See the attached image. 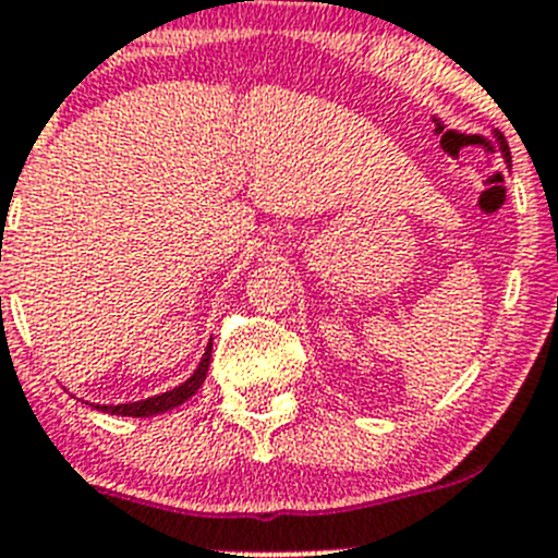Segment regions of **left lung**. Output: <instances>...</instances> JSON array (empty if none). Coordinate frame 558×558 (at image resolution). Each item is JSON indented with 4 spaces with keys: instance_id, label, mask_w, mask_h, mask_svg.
<instances>
[{
    "instance_id": "left-lung-1",
    "label": "left lung",
    "mask_w": 558,
    "mask_h": 558,
    "mask_svg": "<svg viewBox=\"0 0 558 558\" xmlns=\"http://www.w3.org/2000/svg\"><path fill=\"white\" fill-rule=\"evenodd\" d=\"M498 145H501V154H504V159L509 161V145H507V140L501 137V134H498Z\"/></svg>"
}]
</instances>
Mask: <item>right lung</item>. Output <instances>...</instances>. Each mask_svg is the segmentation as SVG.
Segmentation results:
<instances>
[{"label":"right lung","instance_id":"obj_1","mask_svg":"<svg viewBox=\"0 0 558 558\" xmlns=\"http://www.w3.org/2000/svg\"><path fill=\"white\" fill-rule=\"evenodd\" d=\"M208 361H211V343L206 347V352H203L201 363H197V368L192 372V377L186 379V383H181L179 388L173 390H165V393H159V397H150V399H140V402H129V404H101V413H112V415H129V418H148V415H159V413H168V410L179 408V404H184L186 399L195 397L197 388L203 385V379H206V372H208Z\"/></svg>","mask_w":558,"mask_h":558}]
</instances>
